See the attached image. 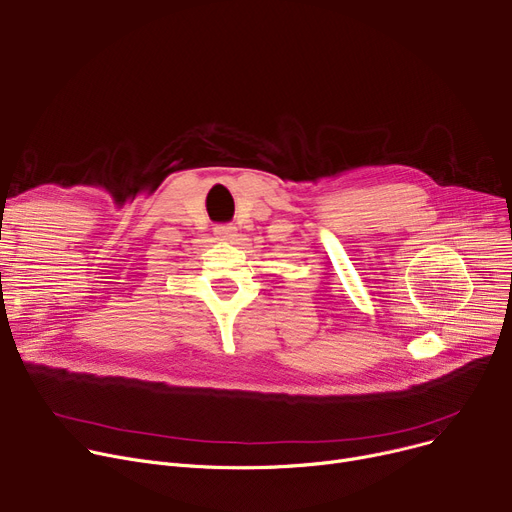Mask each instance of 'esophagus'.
I'll return each mask as SVG.
<instances>
[{
  "instance_id": "esophagus-1",
  "label": "esophagus",
  "mask_w": 512,
  "mask_h": 512,
  "mask_svg": "<svg viewBox=\"0 0 512 512\" xmlns=\"http://www.w3.org/2000/svg\"><path fill=\"white\" fill-rule=\"evenodd\" d=\"M213 232H215V236H218L224 242H232L234 236H236V228L232 224H218V226L213 228Z\"/></svg>"
}]
</instances>
